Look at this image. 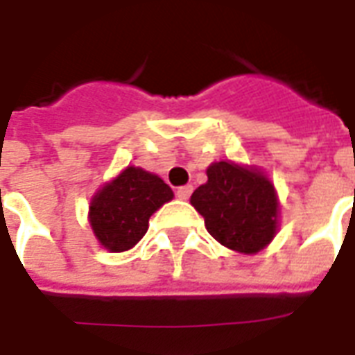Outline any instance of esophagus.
Returning <instances> with one entry per match:
<instances>
[{"label":"esophagus","mask_w":355,"mask_h":355,"mask_svg":"<svg viewBox=\"0 0 355 355\" xmlns=\"http://www.w3.org/2000/svg\"><path fill=\"white\" fill-rule=\"evenodd\" d=\"M191 191H193V186H180L177 189V197L178 199H182V201H188L189 196H191Z\"/></svg>","instance_id":"1"}]
</instances>
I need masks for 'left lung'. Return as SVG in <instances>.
Segmentation results:
<instances>
[{
  "label": "left lung",
  "mask_w": 355,
  "mask_h": 355,
  "mask_svg": "<svg viewBox=\"0 0 355 355\" xmlns=\"http://www.w3.org/2000/svg\"><path fill=\"white\" fill-rule=\"evenodd\" d=\"M208 182L191 196L207 231L225 248L257 253L277 229V197L272 182L251 169L218 162L208 167Z\"/></svg>",
  "instance_id": "obj_1"
}]
</instances>
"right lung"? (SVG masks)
Returning <instances> with one entry per match:
<instances>
[{
    "label": "right lung",
    "instance_id": "add662e5",
    "mask_svg": "<svg viewBox=\"0 0 355 355\" xmlns=\"http://www.w3.org/2000/svg\"><path fill=\"white\" fill-rule=\"evenodd\" d=\"M171 199L173 189L162 178L126 167L94 196L89 221L105 250L121 253L145 236L148 218Z\"/></svg>",
    "mask_w": 355,
    "mask_h": 355
}]
</instances>
